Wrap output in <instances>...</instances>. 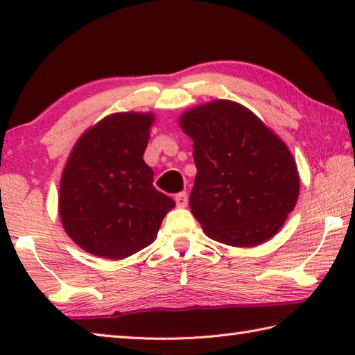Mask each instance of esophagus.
I'll list each match as a JSON object with an SVG mask.
<instances>
[{
  "label": "esophagus",
  "mask_w": 355,
  "mask_h": 355,
  "mask_svg": "<svg viewBox=\"0 0 355 355\" xmlns=\"http://www.w3.org/2000/svg\"><path fill=\"white\" fill-rule=\"evenodd\" d=\"M175 203L180 208H184L188 205V192H180V194H175Z\"/></svg>",
  "instance_id": "esophagus-1"
}]
</instances>
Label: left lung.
<instances>
[{
    "label": "left lung",
    "instance_id": "obj_1",
    "mask_svg": "<svg viewBox=\"0 0 355 355\" xmlns=\"http://www.w3.org/2000/svg\"><path fill=\"white\" fill-rule=\"evenodd\" d=\"M197 175L194 218L214 241L249 248L272 238L299 196L290 150L248 107L214 100L184 112Z\"/></svg>",
    "mask_w": 355,
    "mask_h": 355
}]
</instances>
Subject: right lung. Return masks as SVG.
<instances>
[{"label":"right lung","mask_w":355,"mask_h":355,"mask_svg":"<svg viewBox=\"0 0 355 355\" xmlns=\"http://www.w3.org/2000/svg\"><path fill=\"white\" fill-rule=\"evenodd\" d=\"M152 114L119 112L87 130L65 164L59 216L67 235L89 254L122 260L155 241L175 207L153 186L144 161Z\"/></svg>","instance_id":"add662e5"}]
</instances>
